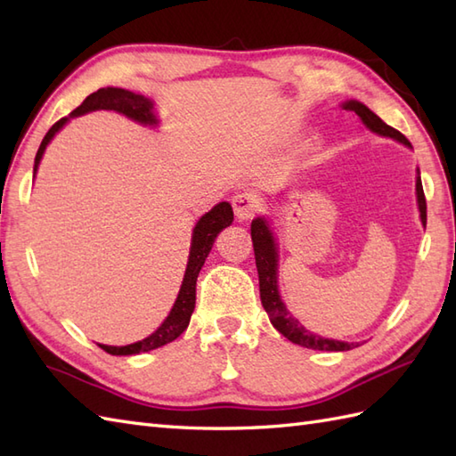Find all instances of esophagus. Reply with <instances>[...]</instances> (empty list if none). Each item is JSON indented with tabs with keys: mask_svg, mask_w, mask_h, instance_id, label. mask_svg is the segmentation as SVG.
<instances>
[{
	"mask_svg": "<svg viewBox=\"0 0 456 456\" xmlns=\"http://www.w3.org/2000/svg\"><path fill=\"white\" fill-rule=\"evenodd\" d=\"M232 207H234V215L238 220H249L251 216L256 215L259 208V199L249 193V191H244V193H238L232 199Z\"/></svg>",
	"mask_w": 456,
	"mask_h": 456,
	"instance_id": "1",
	"label": "esophagus"
}]
</instances>
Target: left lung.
<instances>
[{
    "label": "left lung",
    "mask_w": 456,
    "mask_h": 456,
    "mask_svg": "<svg viewBox=\"0 0 456 456\" xmlns=\"http://www.w3.org/2000/svg\"><path fill=\"white\" fill-rule=\"evenodd\" d=\"M341 107L346 110H351L355 113L361 123L365 125L370 133L384 136V138H392L396 142L411 148L410 140L398 133L396 128L388 126L387 123H382V118L372 113V110L361 103L357 99H347L343 101ZM416 200H418V210H419V220L421 224H428V205H426V195H423V187H421V175L419 169H416ZM251 240H254V251H256V265H257V275H259V297H261V305L269 314V320L279 333H282L289 341L297 343V346H302L306 349H316V351H349L353 347H357L359 343H347V341H339V339H330V338H322L318 333H314L306 330L298 318H295L287 308L285 300L281 297L279 290V244H277V236L271 228V222L267 216H257L251 220Z\"/></svg>",
    "instance_id": "1"
}]
</instances>
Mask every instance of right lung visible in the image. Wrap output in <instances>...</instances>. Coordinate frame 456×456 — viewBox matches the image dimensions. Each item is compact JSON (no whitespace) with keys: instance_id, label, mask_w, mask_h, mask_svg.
<instances>
[{"instance_id":"add662e5","label":"right lung","mask_w":456,"mask_h":456,"mask_svg":"<svg viewBox=\"0 0 456 456\" xmlns=\"http://www.w3.org/2000/svg\"><path fill=\"white\" fill-rule=\"evenodd\" d=\"M94 110H115V113L125 115L126 118L134 120V123L156 128L159 126V118L154 110V101L150 97H144L140 94H133L128 89L120 87H101L95 94L86 97V101L77 109H74L68 117L60 118L53 128L48 130L43 142L38 146V151L35 156V167H33V177H37V171L40 166V159L45 156L46 146L53 142V138L62 130L69 120L76 117H82L87 113H94ZM234 220V212H232L230 202L222 200L216 207H212L207 215H202L193 228V236H191V248H189V259L185 267L183 281H181V287L177 292V298L171 306L166 320L159 323L154 333H150L148 338L130 343V346H103V343H97V346L110 353V355H138V353H146L151 349H158L166 343H171L177 339L181 333H183L189 326L191 314L195 310V287H197V277L205 265V259L208 257L212 244H215L216 236L222 230L228 228Z\"/></svg>"}]
</instances>
